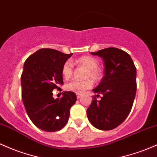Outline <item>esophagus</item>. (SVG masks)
<instances>
[{"label": "esophagus", "mask_w": 157, "mask_h": 157, "mask_svg": "<svg viewBox=\"0 0 157 157\" xmlns=\"http://www.w3.org/2000/svg\"><path fill=\"white\" fill-rule=\"evenodd\" d=\"M81 96H82V94H77V99H80V98H81Z\"/></svg>", "instance_id": "34e87169"}]
</instances>
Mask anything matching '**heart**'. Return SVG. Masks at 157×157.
<instances>
[{
	"label": "heart",
	"instance_id": "heart-1",
	"mask_svg": "<svg viewBox=\"0 0 157 157\" xmlns=\"http://www.w3.org/2000/svg\"><path fill=\"white\" fill-rule=\"evenodd\" d=\"M76 64L79 66H83L87 68L86 72L85 78L92 79L94 82H99L103 78V73L98 68L99 63L98 59L90 56H83L76 59ZM74 72V65L70 60H67L64 63L62 68V73L65 78L68 79L71 77ZM90 79H86L83 80H72L65 85L67 90L82 94L87 89L92 86V81Z\"/></svg>",
	"mask_w": 157,
	"mask_h": 157
}]
</instances>
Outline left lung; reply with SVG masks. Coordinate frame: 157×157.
<instances>
[{
    "mask_svg": "<svg viewBox=\"0 0 157 157\" xmlns=\"http://www.w3.org/2000/svg\"><path fill=\"white\" fill-rule=\"evenodd\" d=\"M104 60V76L86 110L88 119L97 129L110 130L128 116L136 93V68L130 55L116 48L91 52ZM101 94L98 101L96 97Z\"/></svg>",
    "mask_w": 157,
    "mask_h": 157,
    "instance_id": "8db88e82",
    "label": "left lung"
}]
</instances>
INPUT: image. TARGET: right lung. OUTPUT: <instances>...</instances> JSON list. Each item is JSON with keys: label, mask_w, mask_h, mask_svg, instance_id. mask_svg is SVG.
Masks as SVG:
<instances>
[{"label": "right lung", "mask_w": 157, "mask_h": 157, "mask_svg": "<svg viewBox=\"0 0 157 157\" xmlns=\"http://www.w3.org/2000/svg\"><path fill=\"white\" fill-rule=\"evenodd\" d=\"M72 53L66 54L42 48L26 59L21 76V98L31 121L46 132H56L65 126L70 109L77 101L75 92H63L54 99L53 91L63 84L62 68Z\"/></svg>", "instance_id": "obj_1"}]
</instances>
